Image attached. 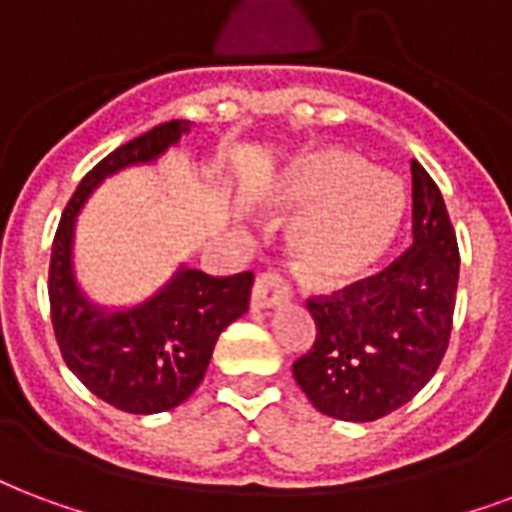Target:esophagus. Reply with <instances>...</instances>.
I'll list each match as a JSON object with an SVG mask.
<instances>
[{
  "mask_svg": "<svg viewBox=\"0 0 512 512\" xmlns=\"http://www.w3.org/2000/svg\"><path fill=\"white\" fill-rule=\"evenodd\" d=\"M287 298H290V290H287L285 282L274 274H263L255 279L249 306L252 309H274L279 304H287Z\"/></svg>",
  "mask_w": 512,
  "mask_h": 512,
  "instance_id": "34e87169",
  "label": "esophagus"
}]
</instances>
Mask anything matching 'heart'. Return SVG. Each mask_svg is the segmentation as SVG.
<instances>
[{"instance_id": "b5f03b06", "label": "heart", "mask_w": 512, "mask_h": 512, "mask_svg": "<svg viewBox=\"0 0 512 512\" xmlns=\"http://www.w3.org/2000/svg\"><path fill=\"white\" fill-rule=\"evenodd\" d=\"M274 208L304 214L290 233L301 279L336 290L363 279L388 255L404 214V189L352 151L317 149L287 170Z\"/></svg>"}]
</instances>
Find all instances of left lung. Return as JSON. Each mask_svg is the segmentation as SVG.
<instances>
[{"label":"left lung","mask_w":512,"mask_h":512,"mask_svg":"<svg viewBox=\"0 0 512 512\" xmlns=\"http://www.w3.org/2000/svg\"><path fill=\"white\" fill-rule=\"evenodd\" d=\"M458 244L442 192L412 160V246L372 279L312 298V350L293 377L314 410L369 423L399 410L434 377L448 350Z\"/></svg>","instance_id":"left-lung-1"}]
</instances>
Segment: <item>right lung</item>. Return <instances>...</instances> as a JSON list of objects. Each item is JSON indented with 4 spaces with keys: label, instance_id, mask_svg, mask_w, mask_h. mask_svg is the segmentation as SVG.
I'll return each mask as SVG.
<instances>
[{
    "label": "right lung",
    "instance_id": "1",
    "mask_svg": "<svg viewBox=\"0 0 512 512\" xmlns=\"http://www.w3.org/2000/svg\"><path fill=\"white\" fill-rule=\"evenodd\" d=\"M189 121H165L97 162L75 189L56 227L48 271L51 320L67 369L111 407L154 415L195 393L219 333L249 309L252 271L203 274L181 263L168 282L135 306L94 304L75 276L78 214L102 181L132 165L157 162L189 132Z\"/></svg>",
    "mask_w": 512,
    "mask_h": 512
}]
</instances>
